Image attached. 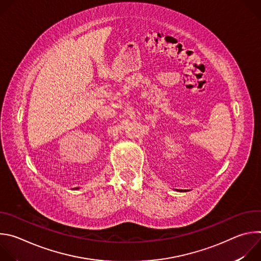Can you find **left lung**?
<instances>
[{
	"mask_svg": "<svg viewBox=\"0 0 261 261\" xmlns=\"http://www.w3.org/2000/svg\"><path fill=\"white\" fill-rule=\"evenodd\" d=\"M177 191H182V192H184V191H186V190H177Z\"/></svg>",
	"mask_w": 261,
	"mask_h": 261,
	"instance_id": "left-lung-1",
	"label": "left lung"
}]
</instances>
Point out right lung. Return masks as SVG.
Segmentation results:
<instances>
[{"instance_id":"right-lung-1","label":"right lung","mask_w":261,"mask_h":261,"mask_svg":"<svg viewBox=\"0 0 261 261\" xmlns=\"http://www.w3.org/2000/svg\"><path fill=\"white\" fill-rule=\"evenodd\" d=\"M75 189H79V188H75Z\"/></svg>"}]
</instances>
